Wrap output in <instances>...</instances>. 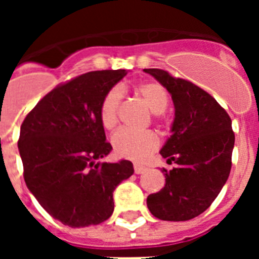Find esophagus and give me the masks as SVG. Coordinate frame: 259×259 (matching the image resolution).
Returning a JSON list of instances; mask_svg holds the SVG:
<instances>
[{
  "mask_svg": "<svg viewBox=\"0 0 259 259\" xmlns=\"http://www.w3.org/2000/svg\"><path fill=\"white\" fill-rule=\"evenodd\" d=\"M134 168H135V172L136 174H144L146 170H148L145 166H141V164H137V163H135Z\"/></svg>",
  "mask_w": 259,
  "mask_h": 259,
  "instance_id": "34e87169",
  "label": "esophagus"
}]
</instances>
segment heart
Returning <instances> with one entry per match:
<instances>
[{"label": "heart", "mask_w": 259, "mask_h": 259, "mask_svg": "<svg viewBox=\"0 0 259 259\" xmlns=\"http://www.w3.org/2000/svg\"><path fill=\"white\" fill-rule=\"evenodd\" d=\"M135 93L152 110L155 122L163 118L164 110L168 106V93L159 81H143L135 87ZM123 92L118 87L109 89L105 93L100 105V120L105 130L113 131L118 124L119 109L122 105ZM113 150L119 158L130 161L143 162L159 148V139L153 131H128L116 132L111 139Z\"/></svg>", "instance_id": "heart-1"}]
</instances>
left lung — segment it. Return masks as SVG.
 <instances>
[{"mask_svg": "<svg viewBox=\"0 0 259 259\" xmlns=\"http://www.w3.org/2000/svg\"><path fill=\"white\" fill-rule=\"evenodd\" d=\"M144 71L171 93L175 106L172 135L161 155L176 167L162 168L166 184L148 196L146 205L162 221H189L210 207L227 182L235 145L232 120L211 95L189 80L161 68Z\"/></svg>", "mask_w": 259, "mask_h": 259, "instance_id": "left-lung-1", "label": "left lung"}]
</instances>
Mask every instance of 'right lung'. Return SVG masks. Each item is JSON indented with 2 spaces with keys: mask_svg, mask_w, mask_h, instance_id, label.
<instances>
[{
  "mask_svg": "<svg viewBox=\"0 0 259 259\" xmlns=\"http://www.w3.org/2000/svg\"><path fill=\"white\" fill-rule=\"evenodd\" d=\"M125 70L92 71L52 89L27 114L18 140L24 182L53 218L70 227L100 224L114 211L130 161L97 162L111 150L100 120L105 93Z\"/></svg>",
  "mask_w": 259,
  "mask_h": 259,
  "instance_id": "right-lung-1",
  "label": "right lung"
}]
</instances>
